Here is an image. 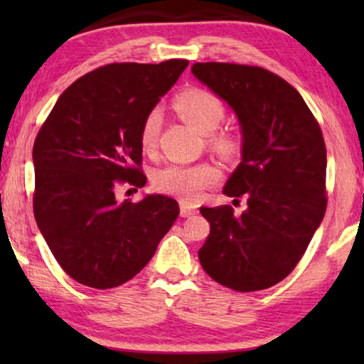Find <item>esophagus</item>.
Returning a JSON list of instances; mask_svg holds the SVG:
<instances>
[{"label":"esophagus","mask_w":364,"mask_h":364,"mask_svg":"<svg viewBox=\"0 0 364 364\" xmlns=\"http://www.w3.org/2000/svg\"><path fill=\"white\" fill-rule=\"evenodd\" d=\"M180 207H181V217H193V215L199 213V210H197L194 205H191V204H188V202H184V200L180 202Z\"/></svg>","instance_id":"1"}]
</instances>
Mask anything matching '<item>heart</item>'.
<instances>
[{"label": "heart", "mask_w": 364, "mask_h": 364, "mask_svg": "<svg viewBox=\"0 0 364 364\" xmlns=\"http://www.w3.org/2000/svg\"><path fill=\"white\" fill-rule=\"evenodd\" d=\"M175 109L178 115L200 134L213 133L225 115L223 104L218 97L204 90L184 91L175 100ZM160 123H162V114L159 109H152L141 125L139 139L144 151H151L156 146ZM217 144L225 152L236 149V144L230 138H218ZM218 175V168L210 164L168 165L157 171L156 186L164 193L193 200L200 194L202 189L217 181Z\"/></svg>", "instance_id": "1"}]
</instances>
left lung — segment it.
Here are the masks:
<instances>
[{"mask_svg": "<svg viewBox=\"0 0 364 364\" xmlns=\"http://www.w3.org/2000/svg\"><path fill=\"white\" fill-rule=\"evenodd\" d=\"M191 72L236 115L241 164L223 194L247 199L241 215L230 205L200 207L210 223L200 264L234 291L268 289L295 268L324 218L321 128L299 91L262 67L196 63Z\"/></svg>", "mask_w": 364, "mask_h": 364, "instance_id": "left-lung-1", "label": "left lung"}]
</instances>
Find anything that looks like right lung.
I'll return each instance as SVG.
<instances>
[{
    "mask_svg": "<svg viewBox=\"0 0 364 364\" xmlns=\"http://www.w3.org/2000/svg\"><path fill=\"white\" fill-rule=\"evenodd\" d=\"M188 64H109L86 73L59 96L35 139L36 225L80 284L112 289L134 278L180 215L171 197L119 202L115 191L146 184L141 125Z\"/></svg>",
    "mask_w": 364,
    "mask_h": 364,
    "instance_id": "1",
    "label": "right lung"
}]
</instances>
